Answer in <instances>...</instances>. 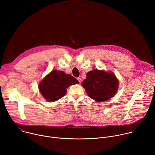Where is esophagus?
<instances>
[{
    "label": "esophagus",
    "mask_w": 155,
    "mask_h": 155,
    "mask_svg": "<svg viewBox=\"0 0 155 155\" xmlns=\"http://www.w3.org/2000/svg\"><path fill=\"white\" fill-rule=\"evenodd\" d=\"M77 80H78V81H79V83H81V78H78Z\"/></svg>",
    "instance_id": "esophagus-1"
}]
</instances>
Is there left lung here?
Wrapping results in <instances>:
<instances>
[{"mask_svg": "<svg viewBox=\"0 0 155 155\" xmlns=\"http://www.w3.org/2000/svg\"><path fill=\"white\" fill-rule=\"evenodd\" d=\"M119 81L112 72L94 69L88 72L82 86L87 95L97 102H104L114 97Z\"/></svg>", "mask_w": 155, "mask_h": 155, "instance_id": "1", "label": "left lung"}]
</instances>
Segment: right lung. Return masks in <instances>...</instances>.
<instances>
[{
	"label": "right lung",
	"mask_w": 155,
	"mask_h": 155,
	"mask_svg": "<svg viewBox=\"0 0 155 155\" xmlns=\"http://www.w3.org/2000/svg\"><path fill=\"white\" fill-rule=\"evenodd\" d=\"M79 83L70 74L63 71H52L38 84L41 94L48 102H54L62 98L67 92L69 86Z\"/></svg>",
	"instance_id": "add662e5"
}]
</instances>
